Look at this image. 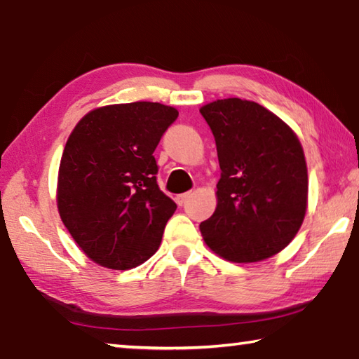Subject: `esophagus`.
I'll list each match as a JSON object with an SVG mask.
<instances>
[{
  "instance_id": "1",
  "label": "esophagus",
  "mask_w": 359,
  "mask_h": 359,
  "mask_svg": "<svg viewBox=\"0 0 359 359\" xmlns=\"http://www.w3.org/2000/svg\"><path fill=\"white\" fill-rule=\"evenodd\" d=\"M188 196H190V193H182V194H177V198H175V203H177L179 205H182V204H184V203L187 201Z\"/></svg>"
}]
</instances>
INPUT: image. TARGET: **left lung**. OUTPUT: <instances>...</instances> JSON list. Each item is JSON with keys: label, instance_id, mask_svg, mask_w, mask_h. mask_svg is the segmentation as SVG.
<instances>
[{"label": "left lung", "instance_id": "obj_1", "mask_svg": "<svg viewBox=\"0 0 359 359\" xmlns=\"http://www.w3.org/2000/svg\"><path fill=\"white\" fill-rule=\"evenodd\" d=\"M215 137L217 209L199 224L218 257L257 263L283 250L307 210V165L294 131L258 102L228 98L199 109Z\"/></svg>", "mask_w": 359, "mask_h": 359}]
</instances>
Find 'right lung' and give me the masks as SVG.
I'll use <instances>...</instances> for the list:
<instances>
[{
	"instance_id": "1",
	"label": "right lung",
	"mask_w": 359,
	"mask_h": 359,
	"mask_svg": "<svg viewBox=\"0 0 359 359\" xmlns=\"http://www.w3.org/2000/svg\"><path fill=\"white\" fill-rule=\"evenodd\" d=\"M177 109L137 101L90 111L68 137L57 205L76 244L96 264L131 269L154 255L177 209L156 184L154 151Z\"/></svg>"
}]
</instances>
